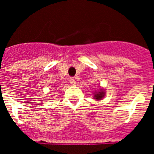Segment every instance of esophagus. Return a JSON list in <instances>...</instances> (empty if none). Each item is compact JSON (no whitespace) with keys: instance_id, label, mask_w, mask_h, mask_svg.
I'll use <instances>...</instances> for the list:
<instances>
[{"instance_id":"1","label":"esophagus","mask_w":154,"mask_h":154,"mask_svg":"<svg viewBox=\"0 0 154 154\" xmlns=\"http://www.w3.org/2000/svg\"><path fill=\"white\" fill-rule=\"evenodd\" d=\"M69 81H70V83L72 84V85H75V84H76V81H75V79L71 78Z\"/></svg>"}]
</instances>
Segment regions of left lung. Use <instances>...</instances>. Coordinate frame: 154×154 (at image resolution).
I'll list each match as a JSON object with an SVG mask.
<instances>
[{
  "mask_svg": "<svg viewBox=\"0 0 154 154\" xmlns=\"http://www.w3.org/2000/svg\"><path fill=\"white\" fill-rule=\"evenodd\" d=\"M105 92L101 90V92H99L95 94V99H96L97 100H101L103 97H104Z\"/></svg>",
  "mask_w": 154,
  "mask_h": 154,
  "instance_id": "8db88e82",
  "label": "left lung"
}]
</instances>
